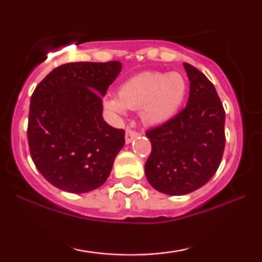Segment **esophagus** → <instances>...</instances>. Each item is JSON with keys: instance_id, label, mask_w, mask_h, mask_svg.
Returning <instances> with one entry per match:
<instances>
[{"instance_id": "34e87169", "label": "esophagus", "mask_w": 262, "mask_h": 262, "mask_svg": "<svg viewBox=\"0 0 262 262\" xmlns=\"http://www.w3.org/2000/svg\"><path fill=\"white\" fill-rule=\"evenodd\" d=\"M138 134L134 130H130V128H127L126 132H125V142H126V144L128 143H131L134 139L137 137Z\"/></svg>"}]
</instances>
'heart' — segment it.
<instances>
[{
  "mask_svg": "<svg viewBox=\"0 0 262 262\" xmlns=\"http://www.w3.org/2000/svg\"><path fill=\"white\" fill-rule=\"evenodd\" d=\"M187 83L179 73L145 71L121 83L117 95H106L103 106L113 114H125L127 108H141L146 124L166 123L180 108Z\"/></svg>",
  "mask_w": 262,
  "mask_h": 262,
  "instance_id": "b5f03b06",
  "label": "heart"
}]
</instances>
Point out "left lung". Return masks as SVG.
I'll use <instances>...</instances> for the list:
<instances>
[{"instance_id":"obj_1","label":"left lung","mask_w":262,"mask_h":262,"mask_svg":"<svg viewBox=\"0 0 262 262\" xmlns=\"http://www.w3.org/2000/svg\"><path fill=\"white\" fill-rule=\"evenodd\" d=\"M184 67L189 80L187 105L146 132L151 154L145 177L168 195L188 194L205 185L220 167L225 146V112L216 88L196 68Z\"/></svg>"}]
</instances>
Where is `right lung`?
Here are the masks:
<instances>
[{
  "label": "right lung",
  "instance_id": "1",
  "mask_svg": "<svg viewBox=\"0 0 262 262\" xmlns=\"http://www.w3.org/2000/svg\"><path fill=\"white\" fill-rule=\"evenodd\" d=\"M120 71L117 60L68 63L34 89L28 145L37 169L55 187L80 194L110 177L125 132L103 120L102 96Z\"/></svg>",
  "mask_w": 262,
  "mask_h": 262
}]
</instances>
